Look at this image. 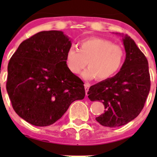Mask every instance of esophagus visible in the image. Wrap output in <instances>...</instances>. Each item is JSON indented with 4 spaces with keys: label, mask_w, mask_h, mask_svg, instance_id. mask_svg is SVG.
<instances>
[{
    "label": "esophagus",
    "mask_w": 157,
    "mask_h": 157,
    "mask_svg": "<svg viewBox=\"0 0 157 157\" xmlns=\"http://www.w3.org/2000/svg\"><path fill=\"white\" fill-rule=\"evenodd\" d=\"M84 86H85L86 94V96H87V93H88L89 89H90V83H88V82H85V84H84Z\"/></svg>",
    "instance_id": "34e87169"
}]
</instances>
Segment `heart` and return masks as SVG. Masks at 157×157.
I'll list each match as a JSON object with an SVG mask.
<instances>
[{
	"label": "heart",
	"instance_id": "1",
	"mask_svg": "<svg viewBox=\"0 0 157 157\" xmlns=\"http://www.w3.org/2000/svg\"><path fill=\"white\" fill-rule=\"evenodd\" d=\"M125 59V52L117 45L101 37H90L82 40L78 45V50L70 48L65 56L67 68L73 75L82 72L84 78L99 81L109 79L122 67Z\"/></svg>",
	"mask_w": 157,
	"mask_h": 157
}]
</instances>
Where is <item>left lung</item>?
Returning a JSON list of instances; mask_svg holds the SVG:
<instances>
[{
  "label": "left lung",
  "mask_w": 157,
  "mask_h": 157,
  "mask_svg": "<svg viewBox=\"0 0 157 157\" xmlns=\"http://www.w3.org/2000/svg\"><path fill=\"white\" fill-rule=\"evenodd\" d=\"M122 36L126 59L120 71L109 79L90 86L88 98L101 101L103 114L96 120L104 127H117L132 121L143 109L150 90V75L146 57L130 36Z\"/></svg>",
  "instance_id": "left-lung-1"
}]
</instances>
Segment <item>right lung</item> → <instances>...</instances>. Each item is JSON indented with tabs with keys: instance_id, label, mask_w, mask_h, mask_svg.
<instances>
[{
	"instance_id": "add662e5",
	"label": "right lung",
	"mask_w": 157,
	"mask_h": 157,
	"mask_svg": "<svg viewBox=\"0 0 157 157\" xmlns=\"http://www.w3.org/2000/svg\"><path fill=\"white\" fill-rule=\"evenodd\" d=\"M71 46L63 31H41L23 41L9 60L7 92L15 112L32 125L53 124L85 97L83 82L65 64Z\"/></svg>"
}]
</instances>
